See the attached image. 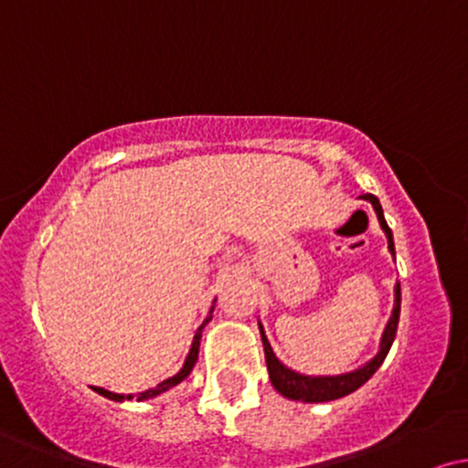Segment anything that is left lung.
<instances>
[{"label": "left lung", "instance_id": "obj_1", "mask_svg": "<svg viewBox=\"0 0 468 468\" xmlns=\"http://www.w3.org/2000/svg\"><path fill=\"white\" fill-rule=\"evenodd\" d=\"M361 200H367L374 207L376 218H378L380 229L383 233L388 235V249L391 255L396 257V249H394V235H391V229L388 227L383 216V207H380L378 197L372 196V193H365L361 196ZM399 316H400V283H396L394 288V310H391V316L385 325L383 336H380V346L378 352L372 361H367L361 365L354 372H346V374H336V376H305L290 369L277 358V354L272 352L271 343H268L264 325L260 324V332H261V343H264V354H266V367H268V376H271V383L279 394L286 396L290 400H302V402H327V400H336L343 399V396L352 394L356 391L361 385L367 383L372 378L376 369L380 367L388 356L391 343L396 338V330H399Z\"/></svg>", "mask_w": 468, "mask_h": 468}]
</instances>
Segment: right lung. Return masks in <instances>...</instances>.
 I'll list each match as a JSON object with an SVG mask.
<instances>
[{"label":"right lung","instance_id":"right-lung-1","mask_svg":"<svg viewBox=\"0 0 468 468\" xmlns=\"http://www.w3.org/2000/svg\"><path fill=\"white\" fill-rule=\"evenodd\" d=\"M213 308H216V302H213L211 310H208V316H207V319H204V324L196 330V336H193V343H191V350H189V354H186L185 365H182V369H180L178 374H174V376H171V378L163 380V383H158V385H155V388H152V389H144V391H141V394H114V391H107V389H103V388H92V389L96 391V394L105 396V399L116 400V402H125V400H138V402H141V400L155 399V396L165 394V391H169L171 388H176V385H180L182 380H185L186 376L191 374V369L196 367V363H197V352H200L202 330H204V325H207L208 321L213 319Z\"/></svg>","mask_w":468,"mask_h":468}]
</instances>
